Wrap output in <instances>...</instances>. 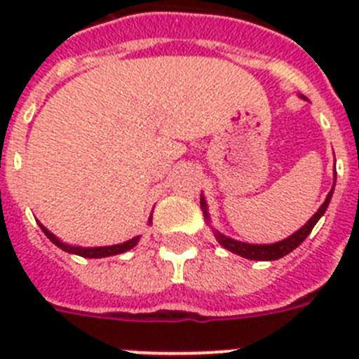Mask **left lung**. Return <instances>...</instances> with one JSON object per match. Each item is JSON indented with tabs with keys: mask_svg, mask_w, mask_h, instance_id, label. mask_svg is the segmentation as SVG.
I'll return each mask as SVG.
<instances>
[{
	"mask_svg": "<svg viewBox=\"0 0 359 359\" xmlns=\"http://www.w3.org/2000/svg\"><path fill=\"white\" fill-rule=\"evenodd\" d=\"M334 185H336V176H334ZM334 185H332L331 192L327 194V198H325V201H323L322 207L318 208V212H316V214L313 215V217H311L309 221H307V223L300 228V230L294 231L293 236H290L287 239L280 241V243L248 244V243H241V241H236V239H230V237L223 236V233H219V231H214L215 239L219 241V244H221V246H224L226 250H230L231 253H237V255L244 257V259H250V261H277V259H280V257H284V255H287L290 252H293L297 246H300V244L306 241V237L309 236L311 230H313V228H315V224L318 223V219L325 214V210H327L329 201H331V198H332V190H334ZM201 208H203V215H205V219H208L207 203H205L203 196H201Z\"/></svg>",
	"mask_w": 359,
	"mask_h": 359,
	"instance_id": "obj_1",
	"label": "left lung"
}]
</instances>
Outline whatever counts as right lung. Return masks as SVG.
<instances>
[{
    "instance_id": "obj_1",
    "label": "right lung",
    "mask_w": 359,
    "mask_h": 359,
    "mask_svg": "<svg viewBox=\"0 0 359 359\" xmlns=\"http://www.w3.org/2000/svg\"><path fill=\"white\" fill-rule=\"evenodd\" d=\"M39 226H41V230L44 231V236L48 237V239L52 241V243L55 244V246H59V248L65 250V252H68V253H75V255L88 257V259H100V257L118 255V253L128 252V250H131L133 246H136V243H138V239H140V237H133V239L128 241V243L115 244V246H102V248H81V246H68V244L61 243V241L57 239V237L53 236L52 231L46 230V228L43 226V224H39Z\"/></svg>"
}]
</instances>
